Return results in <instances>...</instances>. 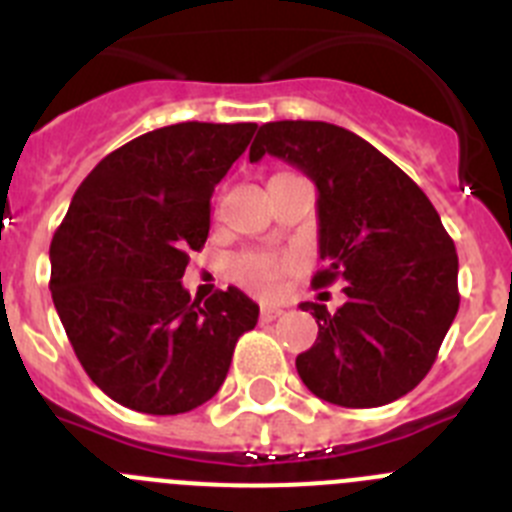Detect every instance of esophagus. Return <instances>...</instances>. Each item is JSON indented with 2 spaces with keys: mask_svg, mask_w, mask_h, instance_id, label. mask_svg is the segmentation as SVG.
<instances>
[{
  "mask_svg": "<svg viewBox=\"0 0 512 512\" xmlns=\"http://www.w3.org/2000/svg\"><path fill=\"white\" fill-rule=\"evenodd\" d=\"M282 312L284 310H279V307L264 305V307H261V312H259V318H261V323H271V320H277Z\"/></svg>",
  "mask_w": 512,
  "mask_h": 512,
  "instance_id": "1",
  "label": "esophagus"
}]
</instances>
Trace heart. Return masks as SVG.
I'll list each match as a JSON object with an SVG mask.
<instances>
[{"mask_svg":"<svg viewBox=\"0 0 512 512\" xmlns=\"http://www.w3.org/2000/svg\"><path fill=\"white\" fill-rule=\"evenodd\" d=\"M282 269V261L264 256V253H241V256L230 259V277L259 295H271L277 289Z\"/></svg>","mask_w":512,"mask_h":512,"instance_id":"b5f03b06","label":"heart"}]
</instances>
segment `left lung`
<instances>
[{
  "instance_id": "left-lung-1",
  "label": "left lung",
  "mask_w": 512,
  "mask_h": 512,
  "mask_svg": "<svg viewBox=\"0 0 512 512\" xmlns=\"http://www.w3.org/2000/svg\"><path fill=\"white\" fill-rule=\"evenodd\" d=\"M277 156L318 187L315 287L341 279L336 312L302 302L318 341L297 356L312 395L341 408H379L431 372L459 310V259L436 207L400 166L330 122L261 125L251 161Z\"/></svg>"
}]
</instances>
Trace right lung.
Instances as JSON below:
<instances>
[{
	"label": "right lung",
	"instance_id": "1",
	"mask_svg": "<svg viewBox=\"0 0 512 512\" xmlns=\"http://www.w3.org/2000/svg\"><path fill=\"white\" fill-rule=\"evenodd\" d=\"M256 122H179L104 156L51 241V295L84 372L148 415L200 408L225 382L259 305L228 287L192 300L182 277L210 233L215 184Z\"/></svg>",
	"mask_w": 512,
	"mask_h": 512
}]
</instances>
